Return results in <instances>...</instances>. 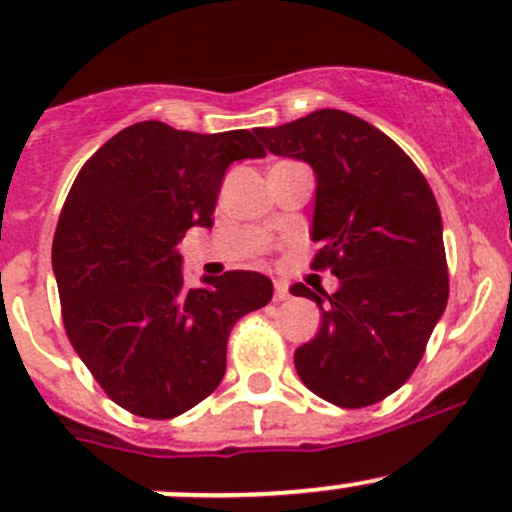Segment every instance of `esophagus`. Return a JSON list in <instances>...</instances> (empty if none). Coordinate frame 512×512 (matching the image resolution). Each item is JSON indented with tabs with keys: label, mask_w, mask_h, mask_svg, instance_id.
I'll list each match as a JSON object with an SVG mask.
<instances>
[{
	"label": "esophagus",
	"mask_w": 512,
	"mask_h": 512,
	"mask_svg": "<svg viewBox=\"0 0 512 512\" xmlns=\"http://www.w3.org/2000/svg\"><path fill=\"white\" fill-rule=\"evenodd\" d=\"M285 299H289L287 285H282V282H275V302H285Z\"/></svg>",
	"instance_id": "34e87169"
}]
</instances>
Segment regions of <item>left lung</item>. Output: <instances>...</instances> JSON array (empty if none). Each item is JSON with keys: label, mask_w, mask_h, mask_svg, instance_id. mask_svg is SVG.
I'll use <instances>...</instances> for the list:
<instances>
[{"label": "left lung", "mask_w": 512, "mask_h": 512, "mask_svg": "<svg viewBox=\"0 0 512 512\" xmlns=\"http://www.w3.org/2000/svg\"><path fill=\"white\" fill-rule=\"evenodd\" d=\"M265 148L317 175L312 270L339 277L314 299L322 327L294 352L299 379L319 399L364 409L409 381L448 302L441 210L416 163L386 133L337 108L257 128Z\"/></svg>", "instance_id": "obj_1"}]
</instances>
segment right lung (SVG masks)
<instances>
[{
    "instance_id": "1",
    "label": "right lung",
    "mask_w": 512,
    "mask_h": 512,
    "mask_svg": "<svg viewBox=\"0 0 512 512\" xmlns=\"http://www.w3.org/2000/svg\"><path fill=\"white\" fill-rule=\"evenodd\" d=\"M250 131L123 128L84 163L56 225L51 262L71 347L108 399L143 418H173L225 376L227 337L272 299L260 272L230 270L188 289L175 245L213 227L232 160L262 158Z\"/></svg>"
}]
</instances>
